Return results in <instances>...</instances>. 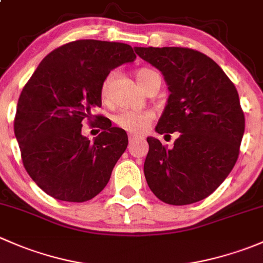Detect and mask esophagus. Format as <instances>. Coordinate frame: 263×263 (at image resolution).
Segmentation results:
<instances>
[{
  "label": "esophagus",
  "instance_id": "obj_1",
  "mask_svg": "<svg viewBox=\"0 0 263 263\" xmlns=\"http://www.w3.org/2000/svg\"><path fill=\"white\" fill-rule=\"evenodd\" d=\"M128 139H129V144H132V142L136 141V140H141L142 137H140V136H135V135H129Z\"/></svg>",
  "mask_w": 263,
  "mask_h": 263
}]
</instances>
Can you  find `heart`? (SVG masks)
<instances>
[{"label": "heart", "instance_id": "1", "mask_svg": "<svg viewBox=\"0 0 263 263\" xmlns=\"http://www.w3.org/2000/svg\"><path fill=\"white\" fill-rule=\"evenodd\" d=\"M158 72L150 70V68H140L136 72V78L139 84L141 85L144 89L150 85V82L155 78H158ZM113 79H115V72H110L107 78L104 79L102 84V89H100V94H102L103 99H107L108 92H109V87L112 85ZM154 115L148 110H131V109H123L117 112L113 116V122L119 127V128L124 129V131L129 132V134H142L146 131L148 124L153 121Z\"/></svg>", "mask_w": 263, "mask_h": 263}]
</instances>
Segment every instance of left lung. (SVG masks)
<instances>
[{
  "label": "left lung",
  "mask_w": 263,
  "mask_h": 263,
  "mask_svg": "<svg viewBox=\"0 0 263 263\" xmlns=\"http://www.w3.org/2000/svg\"><path fill=\"white\" fill-rule=\"evenodd\" d=\"M161 71L171 95L156 132H179L174 146L147 137L144 164L154 195L169 205L203 200L225 181L239 155L245 113L234 84L203 53L182 47H136Z\"/></svg>",
  "instance_id": "left-lung-1"
}]
</instances>
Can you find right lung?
Listing matches in <instances>:
<instances>
[{
    "label": "right lung",
    "instance_id": "add662e5",
    "mask_svg": "<svg viewBox=\"0 0 263 263\" xmlns=\"http://www.w3.org/2000/svg\"><path fill=\"white\" fill-rule=\"evenodd\" d=\"M135 58L128 44L70 42L46 55L25 84L14 131L26 172L47 195L85 202L109 182L128 137L92 110L102 107L100 89L110 71ZM85 120L102 129L92 142L81 134Z\"/></svg>",
    "mask_w": 263,
    "mask_h": 263
}]
</instances>
